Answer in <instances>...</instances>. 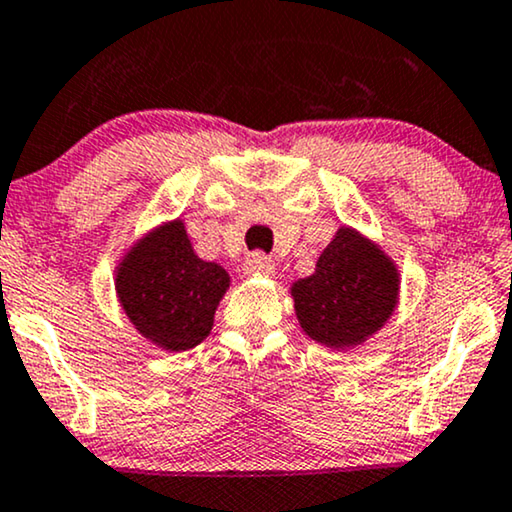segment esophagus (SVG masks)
Masks as SVG:
<instances>
[{
  "mask_svg": "<svg viewBox=\"0 0 512 512\" xmlns=\"http://www.w3.org/2000/svg\"><path fill=\"white\" fill-rule=\"evenodd\" d=\"M245 274L250 276H274V262L269 260L267 255H262V252H255V255H250L248 260L243 264Z\"/></svg>",
  "mask_w": 512,
  "mask_h": 512,
  "instance_id": "esophagus-1",
  "label": "esophagus"
}]
</instances>
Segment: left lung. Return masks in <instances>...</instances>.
Here are the masks:
<instances>
[{"mask_svg": "<svg viewBox=\"0 0 512 512\" xmlns=\"http://www.w3.org/2000/svg\"><path fill=\"white\" fill-rule=\"evenodd\" d=\"M399 267L373 238L342 224L323 248L312 276L290 286L304 335L331 349L373 338L399 304Z\"/></svg>", "mask_w": 512, "mask_h": 512, "instance_id": "left-lung-1", "label": "left lung"}]
</instances>
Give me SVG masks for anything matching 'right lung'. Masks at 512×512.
<instances>
[{
	"label": "right lung",
	"instance_id": "1",
	"mask_svg": "<svg viewBox=\"0 0 512 512\" xmlns=\"http://www.w3.org/2000/svg\"><path fill=\"white\" fill-rule=\"evenodd\" d=\"M231 286L217 262L200 260L184 219L139 236L115 264V297L141 338L165 352H184L208 338Z\"/></svg>",
	"mask_w": 512,
	"mask_h": 512
}]
</instances>
